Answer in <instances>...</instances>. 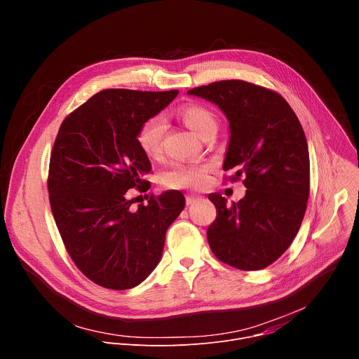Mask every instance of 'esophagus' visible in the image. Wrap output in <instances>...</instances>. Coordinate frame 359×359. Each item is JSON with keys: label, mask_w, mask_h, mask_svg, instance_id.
I'll return each instance as SVG.
<instances>
[{"label": "esophagus", "mask_w": 359, "mask_h": 359, "mask_svg": "<svg viewBox=\"0 0 359 359\" xmlns=\"http://www.w3.org/2000/svg\"><path fill=\"white\" fill-rule=\"evenodd\" d=\"M197 200H200V196H196V194H187L186 196V204H187V206H190V204L196 203Z\"/></svg>", "instance_id": "1"}]
</instances>
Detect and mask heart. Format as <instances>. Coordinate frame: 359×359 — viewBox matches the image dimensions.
Segmentation results:
<instances>
[{
	"label": "heart",
	"instance_id": "obj_1",
	"mask_svg": "<svg viewBox=\"0 0 359 359\" xmlns=\"http://www.w3.org/2000/svg\"><path fill=\"white\" fill-rule=\"evenodd\" d=\"M177 116L201 139L217 130L215 114L203 105H183L177 109ZM165 133L166 122L161 115L151 116L140 125L136 140L147 158L161 156ZM209 173V163H175L162 173V183L170 189H201L208 184Z\"/></svg>",
	"mask_w": 359,
	"mask_h": 359
}]
</instances>
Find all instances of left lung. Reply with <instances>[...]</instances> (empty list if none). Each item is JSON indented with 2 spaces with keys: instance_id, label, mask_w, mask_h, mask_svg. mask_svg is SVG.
Segmentation results:
<instances>
[{
  "instance_id": "left-lung-1",
  "label": "left lung",
  "mask_w": 359,
  "mask_h": 359,
  "mask_svg": "<svg viewBox=\"0 0 359 359\" xmlns=\"http://www.w3.org/2000/svg\"><path fill=\"white\" fill-rule=\"evenodd\" d=\"M189 95L216 104L230 123L223 170L247 187L227 206L209 194L217 217L208 229L216 257L238 270H262L278 260L302 223L310 196V155L302 126L277 92L245 81H219Z\"/></svg>"
}]
</instances>
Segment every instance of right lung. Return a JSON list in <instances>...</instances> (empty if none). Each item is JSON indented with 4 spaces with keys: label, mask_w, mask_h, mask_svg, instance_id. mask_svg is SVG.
Listing matches in <instances>:
<instances>
[{
    "label": "right lung",
    "mask_w": 359,
    "mask_h": 359,
    "mask_svg": "<svg viewBox=\"0 0 359 359\" xmlns=\"http://www.w3.org/2000/svg\"><path fill=\"white\" fill-rule=\"evenodd\" d=\"M179 90L104 89L62 122L48 172L49 204L75 266L95 284L128 290L162 257L169 226L184 208L180 191L132 208L128 190L146 191L151 166L137 144L140 125Z\"/></svg>",
    "instance_id": "obj_1"
}]
</instances>
